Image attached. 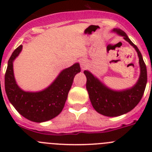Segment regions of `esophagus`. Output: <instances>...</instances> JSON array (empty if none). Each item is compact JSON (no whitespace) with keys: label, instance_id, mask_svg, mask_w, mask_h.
Returning <instances> with one entry per match:
<instances>
[{"label":"esophagus","instance_id":"obj_1","mask_svg":"<svg viewBox=\"0 0 152 152\" xmlns=\"http://www.w3.org/2000/svg\"><path fill=\"white\" fill-rule=\"evenodd\" d=\"M88 65H89V63H88V61L87 60L83 59L80 61V68H81L82 70L86 69L88 67Z\"/></svg>","mask_w":152,"mask_h":152}]
</instances>
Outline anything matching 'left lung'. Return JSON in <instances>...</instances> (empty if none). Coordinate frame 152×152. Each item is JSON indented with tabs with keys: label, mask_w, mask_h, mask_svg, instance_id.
<instances>
[{
	"label": "left lung",
	"mask_w": 152,
	"mask_h": 152,
	"mask_svg": "<svg viewBox=\"0 0 152 152\" xmlns=\"http://www.w3.org/2000/svg\"><path fill=\"white\" fill-rule=\"evenodd\" d=\"M112 32L123 36L135 49L139 56L140 75L137 82L132 88L123 91H115L109 88L89 71H84V73L87 77L86 88L93 107L99 113L110 117L121 116L135 108L144 94L147 84L146 65L138 47L121 29H113Z\"/></svg>",
	"instance_id": "obj_1"
}]
</instances>
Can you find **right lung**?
<instances>
[{
    "label": "right lung",
    "mask_w": 152,
    "mask_h": 152,
    "mask_svg": "<svg viewBox=\"0 0 152 152\" xmlns=\"http://www.w3.org/2000/svg\"><path fill=\"white\" fill-rule=\"evenodd\" d=\"M23 45L13 51L5 74V91L9 101L19 113L30 121L42 123L57 116L62 111L74 77L80 72L79 63L62 70L56 80L45 89L29 92L21 89L13 74V61L22 51Z\"/></svg>",
    "instance_id": "right-lung-1"
}]
</instances>
